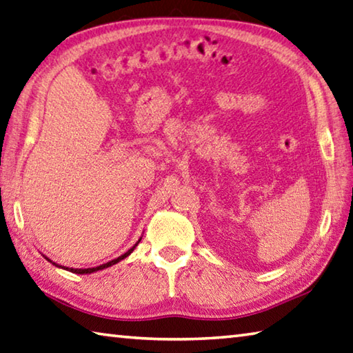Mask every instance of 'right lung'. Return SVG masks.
Here are the masks:
<instances>
[{"label":"right lung","instance_id":"1","mask_svg":"<svg viewBox=\"0 0 353 353\" xmlns=\"http://www.w3.org/2000/svg\"><path fill=\"white\" fill-rule=\"evenodd\" d=\"M141 241V238L138 239L137 241V244L135 245H132V248L125 252V254H123L121 256H118V258H115V259H112V261H109V263H104V264H101V265H97V268H88V269H73V268H65V265H61V264H57V263H53L52 259H49L48 256H44L46 259H48V261H50L53 265H57V268H59V269H64V270H69V272H72V274H78V275H84V274H94V272H98V270H103V269H105V268H110V265H114V264H117V263H119L121 261V259H124L125 256H129L132 252L135 250V248L138 245V243Z\"/></svg>","mask_w":353,"mask_h":353}]
</instances>
